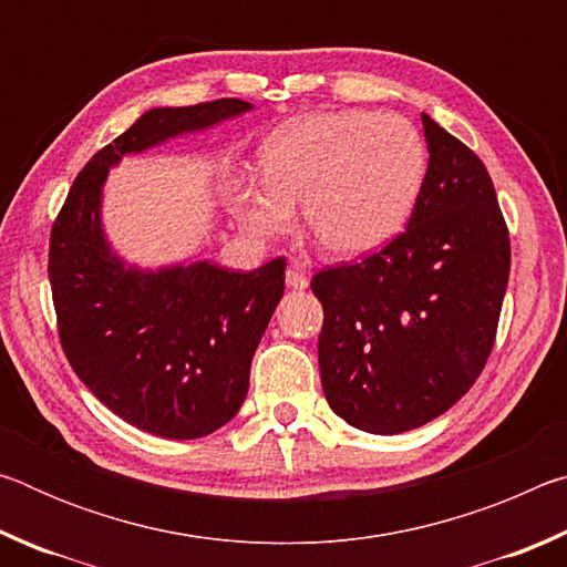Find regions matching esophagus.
Masks as SVG:
<instances>
[{
  "instance_id": "obj_1",
  "label": "esophagus",
  "mask_w": 567,
  "mask_h": 567,
  "mask_svg": "<svg viewBox=\"0 0 567 567\" xmlns=\"http://www.w3.org/2000/svg\"><path fill=\"white\" fill-rule=\"evenodd\" d=\"M285 282L290 290H305V287L310 285V280H307V275L300 270V267H287Z\"/></svg>"
}]
</instances>
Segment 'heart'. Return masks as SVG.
<instances>
[{"label":"heart","instance_id":"heart-1","mask_svg":"<svg viewBox=\"0 0 567 567\" xmlns=\"http://www.w3.org/2000/svg\"><path fill=\"white\" fill-rule=\"evenodd\" d=\"M262 182L233 192L249 235H287L302 225L324 252L354 260L405 227L425 179L420 132L398 114L318 112L287 124L262 147Z\"/></svg>","mask_w":567,"mask_h":567}]
</instances>
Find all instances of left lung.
<instances>
[{
    "label": "left lung",
    "instance_id": "1",
    "mask_svg": "<svg viewBox=\"0 0 567 567\" xmlns=\"http://www.w3.org/2000/svg\"><path fill=\"white\" fill-rule=\"evenodd\" d=\"M430 152L410 223L380 252L312 277L322 390L372 435L415 430L473 388L491 358L511 237L473 150L422 114Z\"/></svg>",
    "mask_w": 567,
    "mask_h": 567
}]
</instances>
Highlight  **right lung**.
Instances as JSON below:
<instances>
[{"label":"right lung","instance_id":"1","mask_svg":"<svg viewBox=\"0 0 567 567\" xmlns=\"http://www.w3.org/2000/svg\"><path fill=\"white\" fill-rule=\"evenodd\" d=\"M249 110L215 100L145 112L84 165L54 219L47 270L66 360L102 405L152 435L205 437L237 415L252 354L282 300L285 262L255 272L207 260L127 265L104 237V179L124 155Z\"/></svg>","mask_w":567,"mask_h":567}]
</instances>
